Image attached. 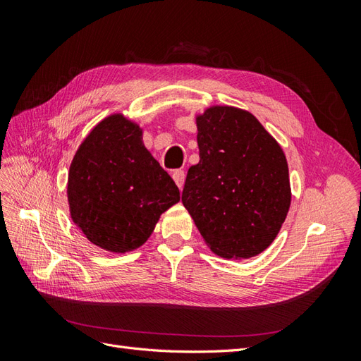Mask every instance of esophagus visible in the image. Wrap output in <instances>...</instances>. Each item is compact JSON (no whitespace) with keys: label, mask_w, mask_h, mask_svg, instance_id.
I'll return each mask as SVG.
<instances>
[{"label":"esophagus","mask_w":361,"mask_h":361,"mask_svg":"<svg viewBox=\"0 0 361 361\" xmlns=\"http://www.w3.org/2000/svg\"><path fill=\"white\" fill-rule=\"evenodd\" d=\"M171 176H173V180L176 182V185L179 187V190H182V187H183V182H185V171H183V170H180V169H179V170H174Z\"/></svg>","instance_id":"obj_1"}]
</instances>
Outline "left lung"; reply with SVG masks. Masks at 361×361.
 I'll list each match as a JSON object with an SVG mask.
<instances>
[{
    "mask_svg": "<svg viewBox=\"0 0 361 361\" xmlns=\"http://www.w3.org/2000/svg\"><path fill=\"white\" fill-rule=\"evenodd\" d=\"M197 129L200 161L188 170L182 203L214 253L253 257L274 241L289 211L285 154L238 108H209Z\"/></svg>",
    "mask_w": 361,
    "mask_h": 361,
    "instance_id": "obj_1",
    "label": "left lung"
}]
</instances>
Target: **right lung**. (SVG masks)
<instances>
[{
  "label": "right lung",
  "mask_w": 361,
  "mask_h": 361,
  "mask_svg": "<svg viewBox=\"0 0 361 361\" xmlns=\"http://www.w3.org/2000/svg\"><path fill=\"white\" fill-rule=\"evenodd\" d=\"M68 197L73 223L94 245L126 253L143 245L159 215L180 200L179 188L122 114L106 117L71 164Z\"/></svg>",
  "instance_id": "add662e5"
}]
</instances>
